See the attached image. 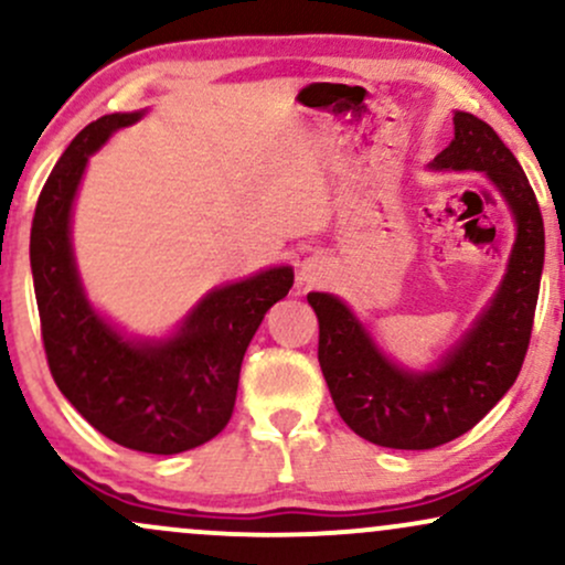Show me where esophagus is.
<instances>
[{
  "instance_id": "34e87169",
  "label": "esophagus",
  "mask_w": 565,
  "mask_h": 565,
  "mask_svg": "<svg viewBox=\"0 0 565 565\" xmlns=\"http://www.w3.org/2000/svg\"><path fill=\"white\" fill-rule=\"evenodd\" d=\"M302 281H316V274L310 270V265H305L302 268Z\"/></svg>"
}]
</instances>
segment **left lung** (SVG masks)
Returning <instances> with one entry per match:
<instances>
[{
	"instance_id": "left-lung-1",
	"label": "left lung",
	"mask_w": 565,
	"mask_h": 565,
	"mask_svg": "<svg viewBox=\"0 0 565 565\" xmlns=\"http://www.w3.org/2000/svg\"><path fill=\"white\" fill-rule=\"evenodd\" d=\"M433 167L486 172L518 223L502 287L440 366L433 372L395 366L345 302L323 291L308 295L319 316V364L337 412L350 430L387 449H436L481 423L521 372L540 297L544 223L510 148L483 119L457 111L454 140Z\"/></svg>"
}]
</instances>
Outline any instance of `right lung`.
Instances as JSON below:
<instances>
[{"label": "right lung", "mask_w": 565, "mask_h": 565, "mask_svg": "<svg viewBox=\"0 0 565 565\" xmlns=\"http://www.w3.org/2000/svg\"><path fill=\"white\" fill-rule=\"evenodd\" d=\"M140 116H100L71 140L39 193L31 274L50 374L71 406L114 444L180 454L228 425L246 348L270 305L289 295L295 274L270 268L210 291L161 342L125 340L95 313L71 252V204L89 153Z\"/></svg>", "instance_id": "right-lung-1"}]
</instances>
